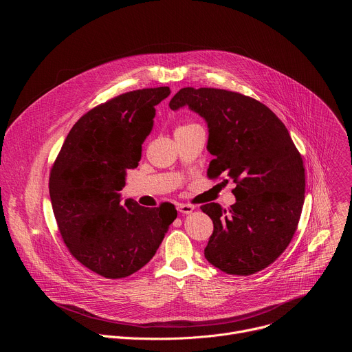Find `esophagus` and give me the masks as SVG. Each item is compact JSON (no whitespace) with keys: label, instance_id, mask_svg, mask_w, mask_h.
<instances>
[{"label":"esophagus","instance_id":"obj_1","mask_svg":"<svg viewBox=\"0 0 352 352\" xmlns=\"http://www.w3.org/2000/svg\"><path fill=\"white\" fill-rule=\"evenodd\" d=\"M177 210H178L179 213H182V214H189V213H192V212L195 210V206H192V205H184V204H179V205L177 206Z\"/></svg>","mask_w":352,"mask_h":352}]
</instances>
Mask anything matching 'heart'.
I'll return each instance as SVG.
<instances>
[{
    "label": "heart",
    "instance_id": "1",
    "mask_svg": "<svg viewBox=\"0 0 352 352\" xmlns=\"http://www.w3.org/2000/svg\"><path fill=\"white\" fill-rule=\"evenodd\" d=\"M192 125H193V124H192ZM192 125H185V126H192ZM181 128H182V126H181Z\"/></svg>",
    "mask_w": 352,
    "mask_h": 352
}]
</instances>
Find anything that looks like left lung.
Masks as SVG:
<instances>
[{
	"label": "left lung",
	"mask_w": 352,
	"mask_h": 352,
	"mask_svg": "<svg viewBox=\"0 0 352 352\" xmlns=\"http://www.w3.org/2000/svg\"><path fill=\"white\" fill-rule=\"evenodd\" d=\"M188 106L209 128L210 179L236 186L228 209L204 205L213 220L205 258L227 274L249 276L272 265L291 242L305 200V168L285 125L258 100L213 87H184L171 110ZM228 182V179H226Z\"/></svg>",
	"instance_id": "obj_1"
}]
</instances>
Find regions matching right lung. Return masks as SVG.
Returning a JSON list of instances; mask_svg holds the SVG:
<instances>
[{
  "instance_id": "right-lung-1",
  "label": "right lung",
  "mask_w": 352,
  "mask_h": 352,
  "mask_svg": "<svg viewBox=\"0 0 352 352\" xmlns=\"http://www.w3.org/2000/svg\"><path fill=\"white\" fill-rule=\"evenodd\" d=\"M170 87L140 89L100 104L69 131L50 173V199L71 255L106 278L142 269L177 219L171 204L143 208L121 202L126 170L135 168Z\"/></svg>"
}]
</instances>
